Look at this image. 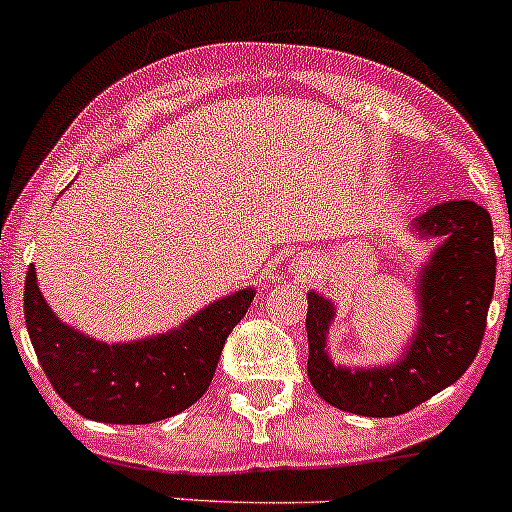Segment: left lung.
I'll list each match as a JSON object with an SVG mask.
<instances>
[{
    "instance_id": "left-lung-1",
    "label": "left lung",
    "mask_w": 512,
    "mask_h": 512,
    "mask_svg": "<svg viewBox=\"0 0 512 512\" xmlns=\"http://www.w3.org/2000/svg\"><path fill=\"white\" fill-rule=\"evenodd\" d=\"M409 232L438 245L416 267V319L396 359L334 361L329 332L339 307L319 289L307 292V376L334 409L371 418L406 414L456 384L476 359L495 287L490 215L473 200H443L416 215Z\"/></svg>"
}]
</instances>
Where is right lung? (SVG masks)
Listing matches in <instances>:
<instances>
[{
    "mask_svg": "<svg viewBox=\"0 0 512 512\" xmlns=\"http://www.w3.org/2000/svg\"><path fill=\"white\" fill-rule=\"evenodd\" d=\"M255 292L242 287L223 294L160 334L106 342L64 322L29 265L24 319L46 379L76 414L141 426L180 414L208 391L227 334L245 317Z\"/></svg>",
    "mask_w": 512,
    "mask_h": 512,
    "instance_id": "obj_1",
    "label": "right lung"
}]
</instances>
